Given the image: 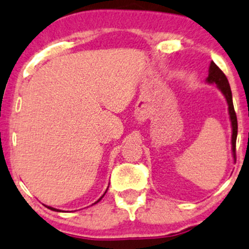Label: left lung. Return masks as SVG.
Returning <instances> with one entry per match:
<instances>
[{
  "label": "left lung",
  "mask_w": 249,
  "mask_h": 249,
  "mask_svg": "<svg viewBox=\"0 0 249 249\" xmlns=\"http://www.w3.org/2000/svg\"><path fill=\"white\" fill-rule=\"evenodd\" d=\"M206 82L210 84H215L222 95L225 96L226 101L228 104V112H230L231 123H232V152L234 160H235V144H236V136H238V119H236L235 111H234L233 107V99H232V91H231L230 83H228L227 77L225 73L219 69L218 65L214 62H211L210 70H208V77L206 78Z\"/></svg>",
  "instance_id": "obj_1"
}]
</instances>
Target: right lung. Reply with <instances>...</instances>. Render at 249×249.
I'll return each mask as SVG.
<instances>
[{
	"label": "right lung",
	"mask_w": 249,
	"mask_h": 249,
	"mask_svg": "<svg viewBox=\"0 0 249 249\" xmlns=\"http://www.w3.org/2000/svg\"><path fill=\"white\" fill-rule=\"evenodd\" d=\"M105 193H107V192H105ZM105 193L104 194H103V196H101V198H99L98 200H97V201L95 202V204H97V202H98V201H101V200H102V198H103V196H105ZM48 208H49V210H51V211H57V212H62V211L61 210H56V208H53V207H50V206H47Z\"/></svg>",
	"instance_id": "obj_1"
}]
</instances>
